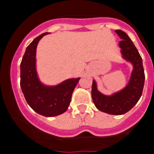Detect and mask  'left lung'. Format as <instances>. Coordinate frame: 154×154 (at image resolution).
<instances>
[{"label": "left lung", "mask_w": 154, "mask_h": 154, "mask_svg": "<svg viewBox=\"0 0 154 154\" xmlns=\"http://www.w3.org/2000/svg\"><path fill=\"white\" fill-rule=\"evenodd\" d=\"M115 32L122 40L118 45L122 58L132 65L131 76L125 88L109 95L99 91L96 81L93 80L91 97L99 110L112 115H122L132 109L140 99L145 82V74L143 59L130 37L121 29H117Z\"/></svg>", "instance_id": "left-lung-1"}]
</instances>
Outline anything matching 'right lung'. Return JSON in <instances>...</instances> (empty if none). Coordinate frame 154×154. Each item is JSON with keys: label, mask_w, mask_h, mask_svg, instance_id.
Returning <instances> with one entry per match:
<instances>
[{"label": "right lung", "mask_w": 154, "mask_h": 154, "mask_svg": "<svg viewBox=\"0 0 154 154\" xmlns=\"http://www.w3.org/2000/svg\"><path fill=\"white\" fill-rule=\"evenodd\" d=\"M48 33H44L26 48L20 64V86L28 105L45 117H55L67 110L71 96L81 77L70 78L56 85H47L40 80L37 71V45Z\"/></svg>", "instance_id": "right-lung-1"}]
</instances>
